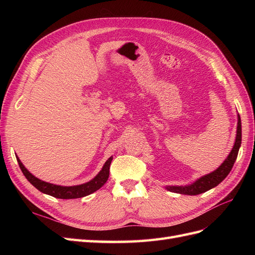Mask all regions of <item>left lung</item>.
I'll return each instance as SVG.
<instances>
[{"label": "left lung", "instance_id": "obj_1", "mask_svg": "<svg viewBox=\"0 0 255 255\" xmlns=\"http://www.w3.org/2000/svg\"><path fill=\"white\" fill-rule=\"evenodd\" d=\"M242 144V121L241 117L238 115V121H237V130H236V139L233 145V149L231 150L230 154L226 160L223 161L221 166H219L215 171L203 175L198 179L190 185L186 186H167L166 188L172 192L182 195H189V196H196L203 194V192L210 190L214 187L217 186L223 180L226 179L230 171L232 170L233 165L237 158V154L239 151V146Z\"/></svg>", "mask_w": 255, "mask_h": 255}]
</instances>
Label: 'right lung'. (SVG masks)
I'll use <instances>...</instances> for the list:
<instances>
[{
  "instance_id": "right-lung-1",
  "label": "right lung",
  "mask_w": 255,
  "mask_h": 255,
  "mask_svg": "<svg viewBox=\"0 0 255 255\" xmlns=\"http://www.w3.org/2000/svg\"><path fill=\"white\" fill-rule=\"evenodd\" d=\"M17 160L20 166L21 171L23 172V174H24L27 181L32 184L33 186H35L38 190H40L41 192H43V194H47L58 199H76V198H83L85 196H88L103 186L110 176V166L113 160V156H111L105 161L102 170L100 171L94 179L82 185H75V186H60V185H55V184H51L48 182L41 181L38 179V177L34 176L24 166H23L18 156H17Z\"/></svg>"
}]
</instances>
